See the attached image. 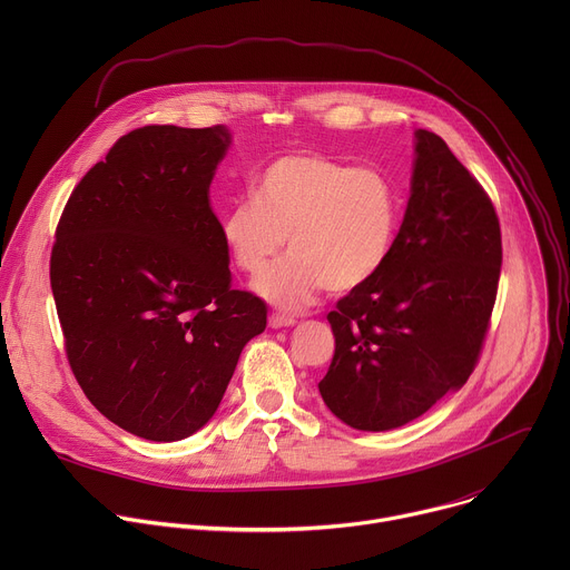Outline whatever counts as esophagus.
<instances>
[{"mask_svg":"<svg viewBox=\"0 0 570 570\" xmlns=\"http://www.w3.org/2000/svg\"><path fill=\"white\" fill-rule=\"evenodd\" d=\"M297 320L293 317V315H284V313H273L271 317H268V324L273 330H282V327H293Z\"/></svg>","mask_w":570,"mask_h":570,"instance_id":"obj_1","label":"esophagus"}]
</instances>
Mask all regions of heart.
<instances>
[{
	"mask_svg": "<svg viewBox=\"0 0 570 570\" xmlns=\"http://www.w3.org/2000/svg\"><path fill=\"white\" fill-rule=\"evenodd\" d=\"M253 194L225 209L220 236L234 266L250 279L269 272L289 236V262L257 286L282 308L308 306L322 286L354 291L392 255L401 194L376 167L286 153L257 176Z\"/></svg>",
	"mask_w": 570,
	"mask_h": 570,
	"instance_id": "1",
	"label": "heart"
}]
</instances>
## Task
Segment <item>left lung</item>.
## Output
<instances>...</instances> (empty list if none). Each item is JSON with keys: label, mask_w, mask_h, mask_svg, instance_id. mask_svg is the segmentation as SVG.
Returning a JSON list of instances; mask_svg holds the SVG:
<instances>
[{"label": "left lung", "mask_w": 570, "mask_h": 570, "mask_svg": "<svg viewBox=\"0 0 570 570\" xmlns=\"http://www.w3.org/2000/svg\"><path fill=\"white\" fill-rule=\"evenodd\" d=\"M411 200L385 266L327 315L336 338L317 383L347 426L390 431L471 376L490 330L503 246L492 198L431 132H415Z\"/></svg>", "instance_id": "obj_1"}]
</instances>
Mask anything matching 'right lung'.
I'll return each mask as SVG.
<instances>
[{
  "instance_id": "obj_1",
  "label": "right lung",
  "mask_w": 570,
  "mask_h": 570,
  "mask_svg": "<svg viewBox=\"0 0 570 570\" xmlns=\"http://www.w3.org/2000/svg\"><path fill=\"white\" fill-rule=\"evenodd\" d=\"M225 126H144L80 180L56 227L51 291L69 367L124 431L176 442L216 413L266 302L232 288L209 185Z\"/></svg>"
}]
</instances>
